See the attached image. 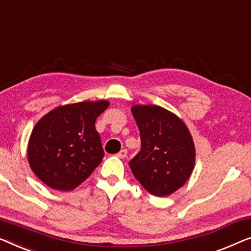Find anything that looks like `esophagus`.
<instances>
[{"label": "esophagus", "mask_w": 251, "mask_h": 251, "mask_svg": "<svg viewBox=\"0 0 251 251\" xmlns=\"http://www.w3.org/2000/svg\"><path fill=\"white\" fill-rule=\"evenodd\" d=\"M116 156H117L118 158H122V159H123V158H125L127 156V150L126 149L121 150L117 154H116Z\"/></svg>", "instance_id": "34e87169"}]
</instances>
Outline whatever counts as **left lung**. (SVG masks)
Returning a JSON list of instances; mask_svg holds the SVG:
<instances>
[{
	"mask_svg": "<svg viewBox=\"0 0 251 251\" xmlns=\"http://www.w3.org/2000/svg\"><path fill=\"white\" fill-rule=\"evenodd\" d=\"M141 150L130 160L133 175L156 197L172 195L188 181L196 160L191 134L178 117L157 105H134Z\"/></svg>",
	"mask_w": 251,
	"mask_h": 251,
	"instance_id": "obj_1",
	"label": "left lung"
}]
</instances>
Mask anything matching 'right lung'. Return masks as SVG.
<instances>
[{
	"label": "right lung",
	"instance_id": "obj_1",
	"mask_svg": "<svg viewBox=\"0 0 251 251\" xmlns=\"http://www.w3.org/2000/svg\"><path fill=\"white\" fill-rule=\"evenodd\" d=\"M108 105V101L62 105L35 125L28 143V161L44 184L70 191L100 165L104 151L95 122Z\"/></svg>",
	"mask_w": 251,
	"mask_h": 251
}]
</instances>
